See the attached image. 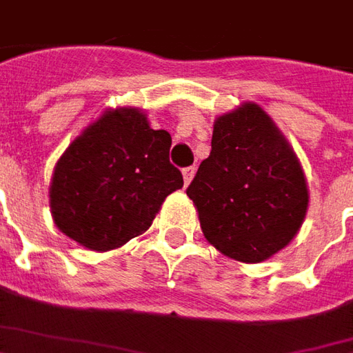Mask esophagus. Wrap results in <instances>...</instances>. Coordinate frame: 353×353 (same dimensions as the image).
<instances>
[{"label":"esophagus","mask_w":353,"mask_h":353,"mask_svg":"<svg viewBox=\"0 0 353 353\" xmlns=\"http://www.w3.org/2000/svg\"><path fill=\"white\" fill-rule=\"evenodd\" d=\"M194 172H196V169H194V167H186V169H182V179H184V184H186V186L192 182Z\"/></svg>","instance_id":"34e87169"}]
</instances>
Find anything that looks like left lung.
Returning a JSON list of instances; mask_svg holds the SVG:
<instances>
[{"mask_svg": "<svg viewBox=\"0 0 353 353\" xmlns=\"http://www.w3.org/2000/svg\"><path fill=\"white\" fill-rule=\"evenodd\" d=\"M186 194L208 243L247 264L288 247L309 210L307 179L292 143L250 101L215 118L210 157Z\"/></svg>", "mask_w": 353, "mask_h": 353, "instance_id": "obj_1", "label": "left lung"}]
</instances>
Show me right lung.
Returning a JSON list of instances; mask_svg holds the SVG:
<instances>
[{
  "mask_svg": "<svg viewBox=\"0 0 353 353\" xmlns=\"http://www.w3.org/2000/svg\"><path fill=\"white\" fill-rule=\"evenodd\" d=\"M171 134L136 106L105 108L68 145L50 181V214L65 237L106 252L145 233L165 198L182 188Z\"/></svg>",
  "mask_w": 353,
  "mask_h": 353,
  "instance_id": "1",
  "label": "right lung"
}]
</instances>
